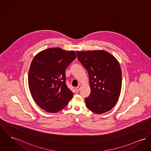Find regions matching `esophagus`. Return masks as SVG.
Segmentation results:
<instances>
[{"label":"esophagus","instance_id":"1","mask_svg":"<svg viewBox=\"0 0 151 151\" xmlns=\"http://www.w3.org/2000/svg\"><path fill=\"white\" fill-rule=\"evenodd\" d=\"M81 86L80 85H79L76 88V91L77 92H79V91L80 90V89H81Z\"/></svg>","mask_w":151,"mask_h":151}]
</instances>
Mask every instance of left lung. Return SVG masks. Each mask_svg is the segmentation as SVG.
Listing matches in <instances>:
<instances>
[{"instance_id": "1", "label": "left lung", "mask_w": 151, "mask_h": 151, "mask_svg": "<svg viewBox=\"0 0 151 151\" xmlns=\"http://www.w3.org/2000/svg\"><path fill=\"white\" fill-rule=\"evenodd\" d=\"M77 58L87 70L91 93L85 98L89 110L101 114L111 110L118 100L122 71L116 59L104 50L77 51Z\"/></svg>"}]
</instances>
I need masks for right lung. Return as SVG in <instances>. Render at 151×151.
<instances>
[{
  "mask_svg": "<svg viewBox=\"0 0 151 151\" xmlns=\"http://www.w3.org/2000/svg\"><path fill=\"white\" fill-rule=\"evenodd\" d=\"M76 57L73 51L50 48L33 59L29 70V88L33 99L42 109L57 112L73 98V93L66 83L65 70Z\"/></svg>",
  "mask_w": 151,
  "mask_h": 151,
  "instance_id": "1",
  "label": "right lung"
}]
</instances>
